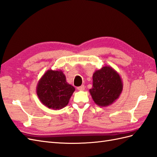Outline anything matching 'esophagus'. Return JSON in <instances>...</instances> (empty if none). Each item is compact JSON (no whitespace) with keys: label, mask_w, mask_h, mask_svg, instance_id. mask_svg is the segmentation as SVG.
Instances as JSON below:
<instances>
[{"label":"esophagus","mask_w":157,"mask_h":157,"mask_svg":"<svg viewBox=\"0 0 157 157\" xmlns=\"http://www.w3.org/2000/svg\"><path fill=\"white\" fill-rule=\"evenodd\" d=\"M78 90H79V91H83L84 90H85V86H84L83 85H82V86H79V87H78Z\"/></svg>","instance_id":"esophagus-1"}]
</instances>
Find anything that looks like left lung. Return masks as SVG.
Returning a JSON list of instances; mask_svg holds the SVG:
<instances>
[{"label": "left lung", "instance_id": "obj_1", "mask_svg": "<svg viewBox=\"0 0 157 157\" xmlns=\"http://www.w3.org/2000/svg\"><path fill=\"white\" fill-rule=\"evenodd\" d=\"M123 84L118 72L113 67L105 66L93 74V87L90 93L94 101L99 107L113 104L121 94Z\"/></svg>", "mask_w": 157, "mask_h": 157}]
</instances>
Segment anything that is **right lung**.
<instances>
[{"mask_svg": "<svg viewBox=\"0 0 157 157\" xmlns=\"http://www.w3.org/2000/svg\"><path fill=\"white\" fill-rule=\"evenodd\" d=\"M75 87L66 82V75L61 70H47L39 79L36 94L44 105L59 110L70 101Z\"/></svg>", "mask_w": 157, "mask_h": 157, "instance_id": "right-lung-1", "label": "right lung"}]
</instances>
